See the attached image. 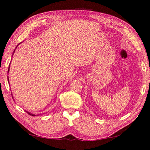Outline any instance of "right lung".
Returning <instances> with one entry per match:
<instances>
[{
  "label": "right lung",
  "mask_w": 150,
  "mask_h": 150,
  "mask_svg": "<svg viewBox=\"0 0 150 150\" xmlns=\"http://www.w3.org/2000/svg\"><path fill=\"white\" fill-rule=\"evenodd\" d=\"M28 114H29V115H32V116H35V115H32V114H30V113H29V112H28Z\"/></svg>",
  "instance_id": "1"
}]
</instances>
